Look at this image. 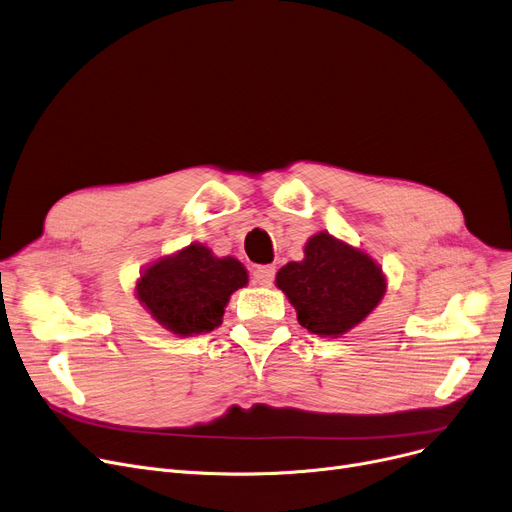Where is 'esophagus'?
<instances>
[{
	"label": "esophagus",
	"mask_w": 512,
	"mask_h": 512,
	"mask_svg": "<svg viewBox=\"0 0 512 512\" xmlns=\"http://www.w3.org/2000/svg\"><path fill=\"white\" fill-rule=\"evenodd\" d=\"M252 279L256 285H262V287H269L273 285V279H275V266L266 264V266H258V269H254L252 273Z\"/></svg>",
	"instance_id": "obj_1"
}]
</instances>
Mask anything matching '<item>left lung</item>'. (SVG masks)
<instances>
[{
	"instance_id": "obj_1",
	"label": "left lung",
	"mask_w": 512,
	"mask_h": 512,
	"mask_svg": "<svg viewBox=\"0 0 512 512\" xmlns=\"http://www.w3.org/2000/svg\"><path fill=\"white\" fill-rule=\"evenodd\" d=\"M277 287L296 308L304 329L337 337L381 302L385 277L371 256L323 231L308 239L302 262H289L277 273Z\"/></svg>"
}]
</instances>
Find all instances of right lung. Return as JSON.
<instances>
[{
    "label": "right lung",
    "mask_w": 512,
    "mask_h": 512,
    "mask_svg": "<svg viewBox=\"0 0 512 512\" xmlns=\"http://www.w3.org/2000/svg\"><path fill=\"white\" fill-rule=\"evenodd\" d=\"M246 283L239 260L216 258L206 246L191 243L141 275L137 298L168 331L196 335L221 325L231 294Z\"/></svg>",
    "instance_id": "1"
}]
</instances>
